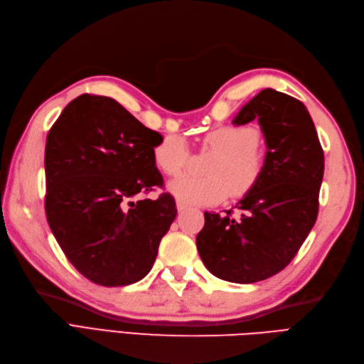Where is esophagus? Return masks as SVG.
<instances>
[{
	"label": "esophagus",
	"mask_w": 364,
	"mask_h": 364,
	"mask_svg": "<svg viewBox=\"0 0 364 364\" xmlns=\"http://www.w3.org/2000/svg\"><path fill=\"white\" fill-rule=\"evenodd\" d=\"M176 206H178V211H179V213H183L185 209H186V205H185L183 202H181V200L176 202Z\"/></svg>",
	"instance_id": "34e87169"
}]
</instances>
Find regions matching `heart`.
<instances>
[{"mask_svg":"<svg viewBox=\"0 0 364 364\" xmlns=\"http://www.w3.org/2000/svg\"><path fill=\"white\" fill-rule=\"evenodd\" d=\"M205 150L215 151L206 167V178L181 176L168 183L176 199L191 206H211L232 193L240 197L258 183L264 171V153L257 129L222 126L203 136ZM158 168L168 176L183 171L190 159L186 141L178 135L165 136L153 150Z\"/></svg>","mask_w":364,"mask_h":364,"instance_id":"heart-1","label":"heart"}]
</instances>
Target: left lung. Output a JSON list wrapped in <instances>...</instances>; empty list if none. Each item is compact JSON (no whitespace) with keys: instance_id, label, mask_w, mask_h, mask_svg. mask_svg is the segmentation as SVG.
Here are the masks:
<instances>
[{"instance_id":"left-lung-1","label":"left lung","mask_w":364,"mask_h":364,"mask_svg":"<svg viewBox=\"0 0 364 364\" xmlns=\"http://www.w3.org/2000/svg\"><path fill=\"white\" fill-rule=\"evenodd\" d=\"M258 118L266 162L258 183L235 208L240 217L205 213L197 234L199 255L214 277L237 284L264 281L285 269L316 223L325 158L313 119L302 102L262 90L232 123Z\"/></svg>"}]
</instances>
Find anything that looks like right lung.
<instances>
[{"label":"right lung","mask_w":364,"mask_h":364,"mask_svg":"<svg viewBox=\"0 0 364 364\" xmlns=\"http://www.w3.org/2000/svg\"><path fill=\"white\" fill-rule=\"evenodd\" d=\"M162 139L114 98L91 94L74 98L48 132V225L73 266L98 285L144 278L178 214L168 193L139 199L164 185L153 159Z\"/></svg>","instance_id":"1"}]
</instances>
